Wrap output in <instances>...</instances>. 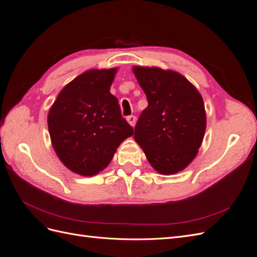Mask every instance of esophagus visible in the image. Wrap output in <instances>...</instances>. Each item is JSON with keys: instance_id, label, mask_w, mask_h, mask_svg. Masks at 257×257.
I'll list each match as a JSON object with an SVG mask.
<instances>
[{"instance_id": "obj_1", "label": "esophagus", "mask_w": 257, "mask_h": 257, "mask_svg": "<svg viewBox=\"0 0 257 257\" xmlns=\"http://www.w3.org/2000/svg\"><path fill=\"white\" fill-rule=\"evenodd\" d=\"M126 120H127V122L131 124L132 126H135V123H136V116L135 115H128L127 118H126Z\"/></svg>"}]
</instances>
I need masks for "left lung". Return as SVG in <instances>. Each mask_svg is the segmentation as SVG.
Listing matches in <instances>:
<instances>
[{
  "mask_svg": "<svg viewBox=\"0 0 257 257\" xmlns=\"http://www.w3.org/2000/svg\"><path fill=\"white\" fill-rule=\"evenodd\" d=\"M133 73L148 99L135 126V141L158 173L181 172L195 159L205 136L203 97L172 69L133 66Z\"/></svg>",
  "mask_w": 257,
  "mask_h": 257,
  "instance_id": "obj_1",
  "label": "left lung"
}]
</instances>
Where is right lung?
I'll return each mask as SVG.
<instances>
[{
	"instance_id": "1",
	"label": "right lung",
	"mask_w": 257,
	"mask_h": 257,
	"mask_svg": "<svg viewBox=\"0 0 257 257\" xmlns=\"http://www.w3.org/2000/svg\"><path fill=\"white\" fill-rule=\"evenodd\" d=\"M118 68L90 69L61 90L48 112L58 158L73 173L91 177L105 169L120 144L134 134L122 118L110 85Z\"/></svg>"
}]
</instances>
